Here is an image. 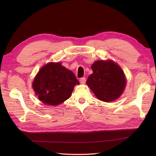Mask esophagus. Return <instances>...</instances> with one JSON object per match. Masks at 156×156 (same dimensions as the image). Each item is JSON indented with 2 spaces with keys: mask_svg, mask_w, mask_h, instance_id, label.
I'll return each instance as SVG.
<instances>
[{
  "mask_svg": "<svg viewBox=\"0 0 156 156\" xmlns=\"http://www.w3.org/2000/svg\"><path fill=\"white\" fill-rule=\"evenodd\" d=\"M86 82V78L85 77H82L80 79V83L81 84H84Z\"/></svg>",
  "mask_w": 156,
  "mask_h": 156,
  "instance_id": "obj_1",
  "label": "esophagus"
}]
</instances>
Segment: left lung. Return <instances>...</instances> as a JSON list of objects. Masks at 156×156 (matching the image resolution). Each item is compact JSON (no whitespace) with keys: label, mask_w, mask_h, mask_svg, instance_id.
I'll return each mask as SVG.
<instances>
[{"label":"left lung","mask_w":156,"mask_h":156,"mask_svg":"<svg viewBox=\"0 0 156 156\" xmlns=\"http://www.w3.org/2000/svg\"><path fill=\"white\" fill-rule=\"evenodd\" d=\"M87 84L99 100L111 102L123 93L126 79L122 68L112 60H98L91 66Z\"/></svg>","instance_id":"obj_1"}]
</instances>
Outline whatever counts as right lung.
<instances>
[{
    "label": "right lung",
    "mask_w": 156,
    "mask_h": 156,
    "mask_svg": "<svg viewBox=\"0 0 156 156\" xmlns=\"http://www.w3.org/2000/svg\"><path fill=\"white\" fill-rule=\"evenodd\" d=\"M76 84L79 82L72 71L60 62H49L37 73L32 88L41 101L55 106L68 100Z\"/></svg>",
    "instance_id": "obj_1"
}]
</instances>
